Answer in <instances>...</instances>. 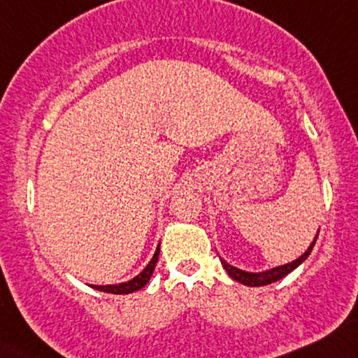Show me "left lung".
<instances>
[{"label":"left lung","instance_id":"left-lung-1","mask_svg":"<svg viewBox=\"0 0 358 358\" xmlns=\"http://www.w3.org/2000/svg\"><path fill=\"white\" fill-rule=\"evenodd\" d=\"M316 239H317V234H316V238H314V241L311 243V246H309V248L304 251V255H301L297 260L290 262V263H287V265H280V266H275V268L265 270V272H258V273L245 272V270H239V268H236V266L229 265V263H227L221 257H219V260H221L224 270H226L227 275H229L231 278H234L236 282H239V284L248 285V287H262V285H268V284H273V282L280 280V278H284L285 275H289L292 270H296L297 266H299L301 263L304 262L309 255H311Z\"/></svg>","mask_w":358,"mask_h":358}]
</instances>
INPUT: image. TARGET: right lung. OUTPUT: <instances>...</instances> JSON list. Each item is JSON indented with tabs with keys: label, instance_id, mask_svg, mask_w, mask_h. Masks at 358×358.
<instances>
[{
	"label": "right lung",
	"instance_id": "right-lung-1",
	"mask_svg": "<svg viewBox=\"0 0 358 358\" xmlns=\"http://www.w3.org/2000/svg\"><path fill=\"white\" fill-rule=\"evenodd\" d=\"M158 257H159V246L156 248L155 257H152L151 262L148 263L146 268H144L139 275H136L132 280L122 282V284H117V285H92V287L96 289V290H101V292H108V294H131V292H136V290L143 289L144 285H146L149 282V278H151L152 272H155V266H156V262H158Z\"/></svg>",
	"mask_w": 358,
	"mask_h": 358
}]
</instances>
